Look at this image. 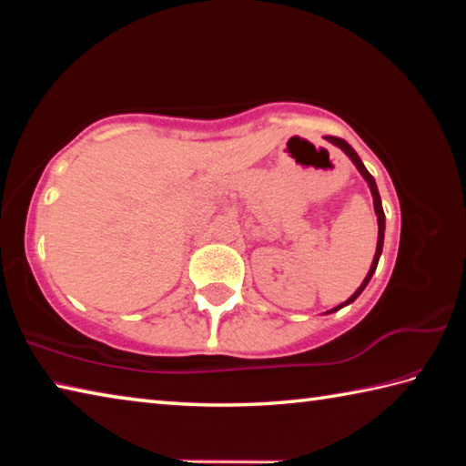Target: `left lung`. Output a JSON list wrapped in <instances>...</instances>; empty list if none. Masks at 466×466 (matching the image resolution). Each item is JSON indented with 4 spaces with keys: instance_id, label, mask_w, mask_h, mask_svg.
Returning a JSON list of instances; mask_svg holds the SVG:
<instances>
[{
    "instance_id": "1",
    "label": "left lung",
    "mask_w": 466,
    "mask_h": 466,
    "mask_svg": "<svg viewBox=\"0 0 466 466\" xmlns=\"http://www.w3.org/2000/svg\"><path fill=\"white\" fill-rule=\"evenodd\" d=\"M327 139L330 141V144H335V146H339L343 149V152L351 157V162L356 164V168L360 170V175L366 178V183H368V187H370V191H372V197H374V211H376V216H378V242H376V255H374V261H372V267H370V271H368V275H366V279L361 281V286L353 291V296L347 299V302H343L341 306H337V309H333V310H329V312H335V310H339V309H343V306H347V304H351L353 299H356L361 291H364V288L368 286L370 283V279H372V275H374V271H376V265H378V258H380V255H382V244H384V211H382V201H380V193H378V187H376V180H374V177L370 175V172L366 170V167L364 164H361V160H360V156L356 154V149H353L350 144H347L345 139H339V137H330V136H327Z\"/></svg>"
}]
</instances>
